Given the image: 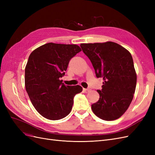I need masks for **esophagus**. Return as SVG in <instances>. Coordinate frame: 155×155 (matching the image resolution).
I'll use <instances>...</instances> for the list:
<instances>
[{"label": "esophagus", "mask_w": 155, "mask_h": 155, "mask_svg": "<svg viewBox=\"0 0 155 155\" xmlns=\"http://www.w3.org/2000/svg\"><path fill=\"white\" fill-rule=\"evenodd\" d=\"M90 90H91V89L89 88H83V92H85V93H87V92H88L89 91H90Z\"/></svg>", "instance_id": "obj_1"}]
</instances>
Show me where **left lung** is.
<instances>
[{"mask_svg":"<svg viewBox=\"0 0 155 155\" xmlns=\"http://www.w3.org/2000/svg\"><path fill=\"white\" fill-rule=\"evenodd\" d=\"M81 48L94 68L97 78H103L100 99L91 108L100 118L112 121L127 110L133 99L137 74L129 51L114 42L83 43Z\"/></svg>","mask_w":155,"mask_h":155,"instance_id":"left-lung-1","label":"left lung"}]
</instances>
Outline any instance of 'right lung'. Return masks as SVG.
Segmentation results:
<instances>
[{
  "mask_svg": "<svg viewBox=\"0 0 155 155\" xmlns=\"http://www.w3.org/2000/svg\"><path fill=\"white\" fill-rule=\"evenodd\" d=\"M81 51L76 45L49 43L32 51L25 68V87L32 105L44 118L58 120L72 109L81 86L65 85L60 78L70 60Z\"/></svg>",
  "mask_w": 155,
  "mask_h": 155,
  "instance_id": "add662e5",
  "label": "right lung"
}]
</instances>
